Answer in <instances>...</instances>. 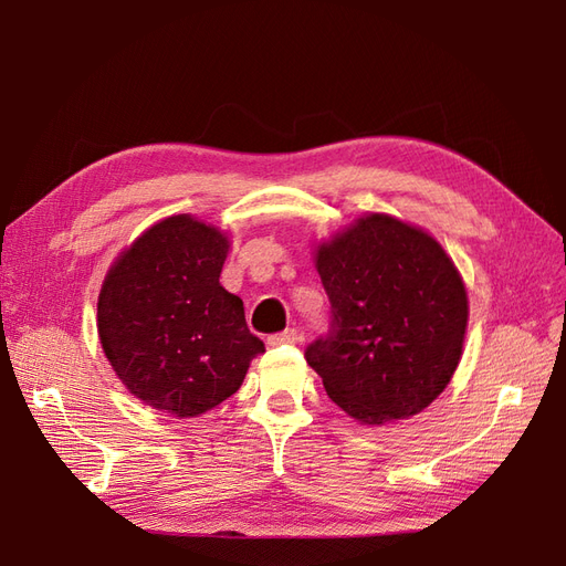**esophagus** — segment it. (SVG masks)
<instances>
[{
  "instance_id": "34e87169",
  "label": "esophagus",
  "mask_w": 566,
  "mask_h": 566,
  "mask_svg": "<svg viewBox=\"0 0 566 566\" xmlns=\"http://www.w3.org/2000/svg\"><path fill=\"white\" fill-rule=\"evenodd\" d=\"M300 339V335H297V331L295 328H285L283 333H273V335H269V345L271 347H279V345H295V342Z\"/></svg>"
}]
</instances>
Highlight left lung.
<instances>
[{"label": "left lung", "instance_id": "1", "mask_svg": "<svg viewBox=\"0 0 566 566\" xmlns=\"http://www.w3.org/2000/svg\"><path fill=\"white\" fill-rule=\"evenodd\" d=\"M328 333L304 349L328 397L364 424L403 420L453 378L468 295L432 235L387 214L358 219L318 248Z\"/></svg>", "mask_w": 566, "mask_h": 566}]
</instances>
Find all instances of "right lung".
I'll return each instance as SVG.
<instances>
[{"mask_svg":"<svg viewBox=\"0 0 566 566\" xmlns=\"http://www.w3.org/2000/svg\"><path fill=\"white\" fill-rule=\"evenodd\" d=\"M229 241L179 214L150 227L108 271L98 337L117 378L144 403L196 418L241 387L264 342L243 300L219 283Z\"/></svg>","mask_w":566,"mask_h":566,"instance_id":"right-lung-1","label":"right lung"}]
</instances>
